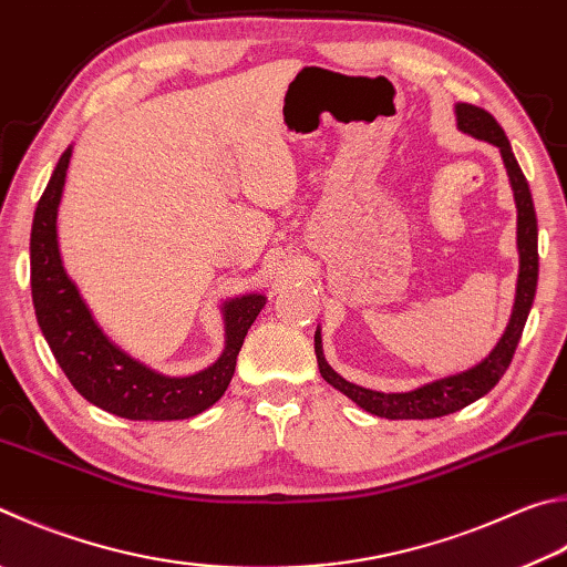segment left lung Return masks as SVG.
Masks as SVG:
<instances>
[{"mask_svg": "<svg viewBox=\"0 0 567 567\" xmlns=\"http://www.w3.org/2000/svg\"><path fill=\"white\" fill-rule=\"evenodd\" d=\"M458 128L463 133H471L481 141H488L493 146L501 148L503 163H506L508 178L513 185V195H516L518 205V252H520V272H518V287H516V305H513L511 322L503 332L501 342L496 349L483 359L481 364L466 369V372L436 379V382L419 386L414 391H401V394H384V391H372L364 386H357L347 379L339 377L332 367L324 362L322 357V339L319 332L315 334V354L319 364V374L324 377V382L332 384L334 389L342 391L359 406L374 416L384 419H436L454 414V411L473 404L483 394L501 382V377L506 374V369L513 362L516 347L520 342L523 327L530 312L535 287H538V220H535V208L530 198L528 181L523 176L516 156H513L511 141L506 131L501 128V123L491 116L488 111L471 104L456 106Z\"/></svg>", "mask_w": 567, "mask_h": 567, "instance_id": "obj_1", "label": "left lung"}]
</instances>
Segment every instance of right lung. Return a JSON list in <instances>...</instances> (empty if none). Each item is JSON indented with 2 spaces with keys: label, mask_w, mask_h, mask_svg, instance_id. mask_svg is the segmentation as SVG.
<instances>
[{
  "label": "right lung",
  "mask_w": 567,
  "mask_h": 567,
  "mask_svg": "<svg viewBox=\"0 0 567 567\" xmlns=\"http://www.w3.org/2000/svg\"><path fill=\"white\" fill-rule=\"evenodd\" d=\"M71 148L59 158L32 223V300L37 322L51 354L81 396L131 421H176L200 414L218 401L235 374L240 347L260 315L265 297L245 295L225 305V352L218 362L193 377H163L143 367L101 332L76 285L61 265L56 208L64 190Z\"/></svg>",
  "instance_id": "add662e5"
}]
</instances>
